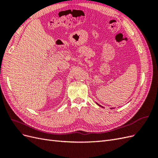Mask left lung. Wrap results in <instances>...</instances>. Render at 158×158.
Listing matches in <instances>:
<instances>
[{
	"label": "left lung",
	"instance_id": "obj_1",
	"mask_svg": "<svg viewBox=\"0 0 158 158\" xmlns=\"http://www.w3.org/2000/svg\"><path fill=\"white\" fill-rule=\"evenodd\" d=\"M98 105H99V104H98Z\"/></svg>",
	"mask_w": 158,
	"mask_h": 158
}]
</instances>
